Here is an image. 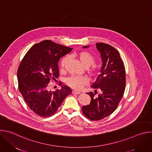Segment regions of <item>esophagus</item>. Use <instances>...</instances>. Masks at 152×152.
Masks as SVG:
<instances>
[{"label":"esophagus","mask_w":152,"mask_h":152,"mask_svg":"<svg viewBox=\"0 0 152 152\" xmlns=\"http://www.w3.org/2000/svg\"><path fill=\"white\" fill-rule=\"evenodd\" d=\"M72 93L75 94H79L80 93L79 91H73Z\"/></svg>","instance_id":"obj_1"}]
</instances>
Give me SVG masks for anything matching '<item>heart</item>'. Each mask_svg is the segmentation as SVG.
I'll return each instance as SVG.
<instances>
[{"label": "heart", "instance_id": "obj_1", "mask_svg": "<svg viewBox=\"0 0 152 152\" xmlns=\"http://www.w3.org/2000/svg\"><path fill=\"white\" fill-rule=\"evenodd\" d=\"M74 55L80 61L82 66L86 69H88L92 66L95 62V59L94 56L87 52H79L75 53ZM68 61V56H65L61 59L60 62V67L62 69L65 68ZM66 83L71 88L76 90H80L85 85H87L88 84L89 81L87 78L85 77L72 76L67 79Z\"/></svg>", "mask_w": 152, "mask_h": 152}]
</instances>
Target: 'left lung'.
Masks as SVG:
<instances>
[{
  "label": "left lung",
  "instance_id": "1",
  "mask_svg": "<svg viewBox=\"0 0 152 152\" xmlns=\"http://www.w3.org/2000/svg\"><path fill=\"white\" fill-rule=\"evenodd\" d=\"M96 46L100 53L102 66L100 75L91 86L95 89L94 93H86L91 98L90 103L82 107L83 114L94 121L109 116L116 110L123 97L126 85L124 66L118 52L103 42L96 43ZM89 47L86 46L82 48ZM97 89L101 93L95 96Z\"/></svg>",
  "mask_w": 152,
  "mask_h": 152
}]
</instances>
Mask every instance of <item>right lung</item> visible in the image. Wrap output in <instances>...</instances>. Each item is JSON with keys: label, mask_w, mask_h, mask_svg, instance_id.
I'll return each mask as SVG.
<instances>
[{"label": "right lung", "mask_w": 152, "mask_h": 152, "mask_svg": "<svg viewBox=\"0 0 152 152\" xmlns=\"http://www.w3.org/2000/svg\"><path fill=\"white\" fill-rule=\"evenodd\" d=\"M72 49L45 40L34 45L20 64L17 71L19 91L30 109L40 117L53 115L65 98L72 93L67 86L62 85L60 89L51 91L48 85L51 79L59 76V59Z\"/></svg>", "instance_id": "obj_1"}]
</instances>
